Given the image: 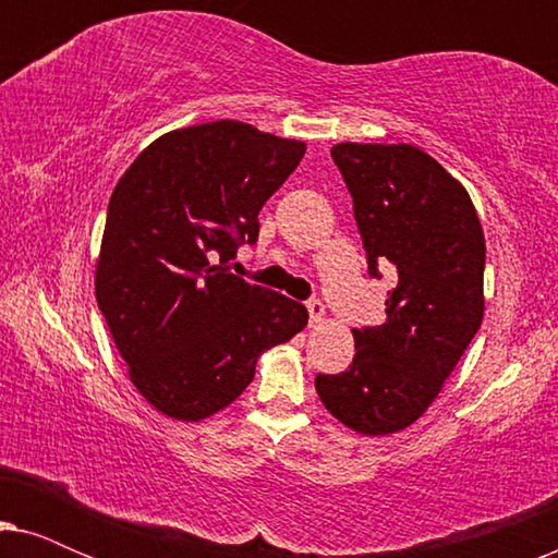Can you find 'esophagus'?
I'll return each mask as SVG.
<instances>
[{
    "mask_svg": "<svg viewBox=\"0 0 558 558\" xmlns=\"http://www.w3.org/2000/svg\"><path fill=\"white\" fill-rule=\"evenodd\" d=\"M307 312H310V323H312V325L323 323V317H325V304L319 302V300H310V302H307Z\"/></svg>",
    "mask_w": 558,
    "mask_h": 558,
    "instance_id": "obj_1",
    "label": "esophagus"
}]
</instances>
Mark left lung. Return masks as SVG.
I'll use <instances>...</instances> for the list:
<instances>
[{"label":"left lung","instance_id":"obj_1","mask_svg":"<svg viewBox=\"0 0 558 558\" xmlns=\"http://www.w3.org/2000/svg\"><path fill=\"white\" fill-rule=\"evenodd\" d=\"M330 155L353 195L368 269L391 266L388 319L353 330L355 357L319 376L325 409L365 437L416 422L460 363L485 315V235L460 180L411 144H335Z\"/></svg>","mask_w":558,"mask_h":558}]
</instances>
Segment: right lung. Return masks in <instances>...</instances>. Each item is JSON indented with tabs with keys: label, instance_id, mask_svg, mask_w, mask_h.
I'll use <instances>...</instances> for the list:
<instances>
[{
	"label": "right lung",
	"instance_id": "obj_1",
	"mask_svg": "<svg viewBox=\"0 0 558 558\" xmlns=\"http://www.w3.org/2000/svg\"><path fill=\"white\" fill-rule=\"evenodd\" d=\"M304 149L220 119L162 134L113 187L96 302L129 378L159 414L201 422L231 407L262 353L307 325L300 302L226 266L239 241H256L258 210Z\"/></svg>",
	"mask_w": 558,
	"mask_h": 558
}]
</instances>
